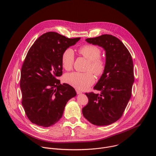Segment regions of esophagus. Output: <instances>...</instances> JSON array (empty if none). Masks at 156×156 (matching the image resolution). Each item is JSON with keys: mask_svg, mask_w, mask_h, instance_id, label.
Masks as SVG:
<instances>
[{"mask_svg": "<svg viewBox=\"0 0 156 156\" xmlns=\"http://www.w3.org/2000/svg\"><path fill=\"white\" fill-rule=\"evenodd\" d=\"M76 93H77L78 94H81V93H82V92L80 91H79V90H76Z\"/></svg>", "mask_w": 156, "mask_h": 156, "instance_id": "34e87169", "label": "esophagus"}]
</instances>
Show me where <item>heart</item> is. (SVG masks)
<instances>
[{"label":"heart","instance_id":"obj_1","mask_svg":"<svg viewBox=\"0 0 156 156\" xmlns=\"http://www.w3.org/2000/svg\"><path fill=\"white\" fill-rule=\"evenodd\" d=\"M78 54L87 60L85 73L72 72L64 76L65 81L75 87L77 90L84 91L87 90L95 82L93 73L97 76H102L105 70L106 63L101 57L102 51L97 46L93 44H86L78 50ZM75 55L70 48L66 49L62 53L61 63L65 70H70L74 63Z\"/></svg>","mask_w":156,"mask_h":156}]
</instances>
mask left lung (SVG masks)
Wrapping results in <instances>:
<instances>
[{"mask_svg":"<svg viewBox=\"0 0 156 156\" xmlns=\"http://www.w3.org/2000/svg\"><path fill=\"white\" fill-rule=\"evenodd\" d=\"M86 41L104 49L106 67L94 87L101 93H86L88 103L82 108L83 115L93 125H110L121 118L131 96L135 80L132 57L123 42L112 35Z\"/></svg>","mask_w":156,"mask_h":156,"instance_id":"8db88e82","label":"left lung"}]
</instances>
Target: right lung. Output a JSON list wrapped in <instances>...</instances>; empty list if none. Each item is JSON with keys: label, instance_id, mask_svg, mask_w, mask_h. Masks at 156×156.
Listing matches in <instances>:
<instances>
[{"label": "right lung", "instance_id": "1", "mask_svg": "<svg viewBox=\"0 0 156 156\" xmlns=\"http://www.w3.org/2000/svg\"><path fill=\"white\" fill-rule=\"evenodd\" d=\"M80 37L68 38L55 32L41 35L29 49L21 70V103L28 119L48 127L62 117L65 105L76 93L70 85L61 84V57Z\"/></svg>", "mask_w": 156, "mask_h": 156}]
</instances>
